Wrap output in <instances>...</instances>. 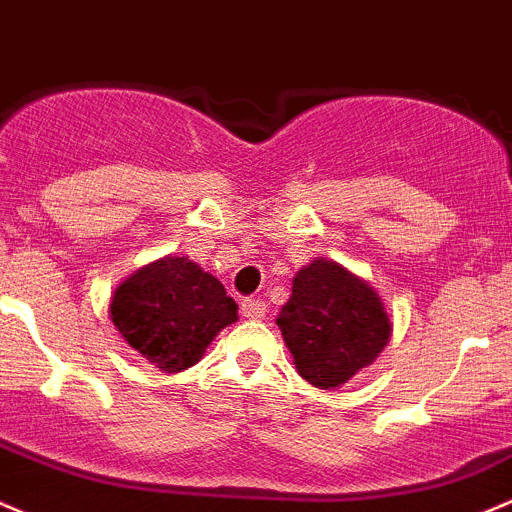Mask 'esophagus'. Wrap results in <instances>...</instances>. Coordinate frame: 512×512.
<instances>
[{"label": "esophagus", "mask_w": 512, "mask_h": 512, "mask_svg": "<svg viewBox=\"0 0 512 512\" xmlns=\"http://www.w3.org/2000/svg\"><path fill=\"white\" fill-rule=\"evenodd\" d=\"M240 311H242V316H247V319H262L267 311V304L262 299L247 297L240 301Z\"/></svg>", "instance_id": "1"}]
</instances>
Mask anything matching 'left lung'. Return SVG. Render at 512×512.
I'll return each instance as SVG.
<instances>
[{
    "instance_id": "obj_1",
    "label": "left lung",
    "mask_w": 512,
    "mask_h": 512,
    "mask_svg": "<svg viewBox=\"0 0 512 512\" xmlns=\"http://www.w3.org/2000/svg\"><path fill=\"white\" fill-rule=\"evenodd\" d=\"M277 326L297 373L321 390L348 383L390 338V319L373 287L331 260L299 270Z\"/></svg>"
}]
</instances>
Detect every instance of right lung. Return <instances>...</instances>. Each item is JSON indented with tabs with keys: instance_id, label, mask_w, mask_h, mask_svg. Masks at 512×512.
Returning a JSON list of instances; mask_svg holds the SVG:
<instances>
[{
	"instance_id": "obj_1",
	"label": "right lung",
	"mask_w": 512,
	"mask_h": 512,
	"mask_svg": "<svg viewBox=\"0 0 512 512\" xmlns=\"http://www.w3.org/2000/svg\"><path fill=\"white\" fill-rule=\"evenodd\" d=\"M110 314L142 358L166 373H179L198 363L220 328L238 321V304L196 262L164 257L117 287Z\"/></svg>"
}]
</instances>
